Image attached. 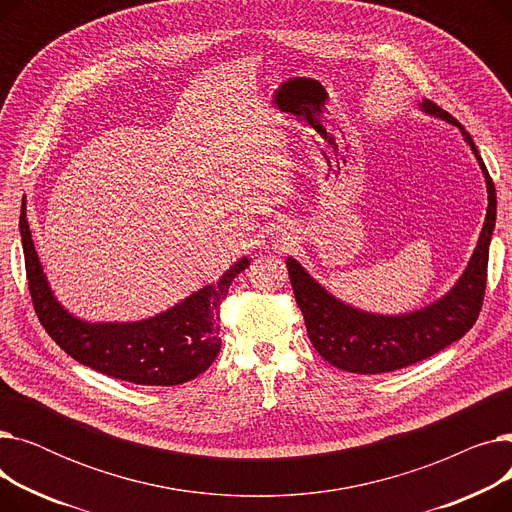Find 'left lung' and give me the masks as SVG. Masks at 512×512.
<instances>
[{
	"label": "left lung",
	"instance_id": "left-lung-1",
	"mask_svg": "<svg viewBox=\"0 0 512 512\" xmlns=\"http://www.w3.org/2000/svg\"><path fill=\"white\" fill-rule=\"evenodd\" d=\"M417 107L423 114L461 130L486 180V220L459 280L434 303L407 313L384 315L348 305L321 286L297 259H286L294 299L303 311L311 344L330 365L351 373H388L440 353L471 330L486 290L490 242L496 228L494 182L461 122L429 99H421Z\"/></svg>",
	"mask_w": 512,
	"mask_h": 512
}]
</instances>
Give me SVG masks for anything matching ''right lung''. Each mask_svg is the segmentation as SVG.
<instances>
[{
    "label": "right lung",
    "mask_w": 512,
    "mask_h": 512,
    "mask_svg": "<svg viewBox=\"0 0 512 512\" xmlns=\"http://www.w3.org/2000/svg\"><path fill=\"white\" fill-rule=\"evenodd\" d=\"M20 238L31 299L45 332L78 363L139 386H178L195 380L218 357L220 303L232 280L251 265L240 257L218 282L188 294L174 307L137 321H87L70 313L53 294L35 251L26 199Z\"/></svg>",
    "instance_id": "right-lung-1"
}]
</instances>
